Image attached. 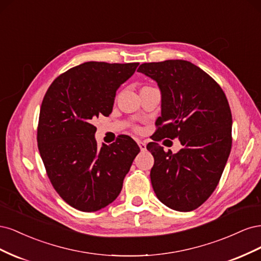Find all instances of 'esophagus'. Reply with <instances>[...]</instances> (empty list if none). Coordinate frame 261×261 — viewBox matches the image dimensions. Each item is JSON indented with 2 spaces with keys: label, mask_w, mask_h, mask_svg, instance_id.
Wrapping results in <instances>:
<instances>
[{
  "label": "esophagus",
  "mask_w": 261,
  "mask_h": 261,
  "mask_svg": "<svg viewBox=\"0 0 261 261\" xmlns=\"http://www.w3.org/2000/svg\"><path fill=\"white\" fill-rule=\"evenodd\" d=\"M138 143V146H139V148H140V150L141 151H145V150L147 149V146H146V143L145 141H141V140H138L137 141Z\"/></svg>",
  "instance_id": "1"
}]
</instances>
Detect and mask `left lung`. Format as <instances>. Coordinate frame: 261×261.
<instances>
[{"label":"left lung","mask_w":261,"mask_h":261,"mask_svg":"<svg viewBox=\"0 0 261 261\" xmlns=\"http://www.w3.org/2000/svg\"><path fill=\"white\" fill-rule=\"evenodd\" d=\"M137 72L153 80L161 92L156 135L178 138L177 153L156 143L150 171L153 191L165 206L192 211L215 191L231 152L232 114L221 87L201 68L184 60L144 63ZM154 140V139H153Z\"/></svg>","instance_id":"8db88e82"}]
</instances>
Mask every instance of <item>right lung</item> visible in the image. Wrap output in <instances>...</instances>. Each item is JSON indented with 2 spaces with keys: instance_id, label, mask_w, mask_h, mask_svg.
<instances>
[{
  "instance_id": "right-lung-1",
  "label": "right lung",
  "mask_w": 261,
  "mask_h": 261,
  "mask_svg": "<svg viewBox=\"0 0 261 261\" xmlns=\"http://www.w3.org/2000/svg\"><path fill=\"white\" fill-rule=\"evenodd\" d=\"M138 65L86 62L60 75L43 98L39 152L54 189L77 210L93 212L113 202L140 151L126 135L98 148L91 124L94 117L111 114L116 90Z\"/></svg>"
}]
</instances>
